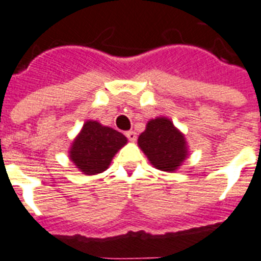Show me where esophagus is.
Wrapping results in <instances>:
<instances>
[{"mask_svg":"<svg viewBox=\"0 0 261 261\" xmlns=\"http://www.w3.org/2000/svg\"><path fill=\"white\" fill-rule=\"evenodd\" d=\"M126 137H127L128 140L134 142V140H137V133H135V131H127V133H126Z\"/></svg>","mask_w":261,"mask_h":261,"instance_id":"34e87169","label":"esophagus"}]
</instances>
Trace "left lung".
<instances>
[{
	"label": "left lung",
	"mask_w": 261,
	"mask_h": 261,
	"mask_svg": "<svg viewBox=\"0 0 261 261\" xmlns=\"http://www.w3.org/2000/svg\"><path fill=\"white\" fill-rule=\"evenodd\" d=\"M138 144L151 164L162 171H174L187 156L184 135L167 118L149 121Z\"/></svg>",
	"instance_id": "1"
}]
</instances>
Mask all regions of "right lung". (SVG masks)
<instances>
[{
  "label": "right lung",
  "mask_w": 261,
  "mask_h": 261,
  "mask_svg": "<svg viewBox=\"0 0 261 261\" xmlns=\"http://www.w3.org/2000/svg\"><path fill=\"white\" fill-rule=\"evenodd\" d=\"M126 143L127 139L123 134L89 121L74 139L69 156L81 172L97 174L108 168L113 156Z\"/></svg>",
  "instance_id": "1"
}]
</instances>
